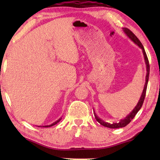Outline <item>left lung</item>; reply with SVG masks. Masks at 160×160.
<instances>
[{"mask_svg":"<svg viewBox=\"0 0 160 160\" xmlns=\"http://www.w3.org/2000/svg\"><path fill=\"white\" fill-rule=\"evenodd\" d=\"M123 30L124 32V33L126 34V36L128 37L131 41L134 43L135 44H136L137 46L141 48L143 56H144V60H145V63L146 65V70H147V73H146V76H145V83L144 85V88H143V91L141 94V96H140V98L139 99L138 102L136 106L132 110L131 112H130L129 114L126 116V117H125L123 119H121L118 122H116V123H108V122H105L104 121H103L102 118H100L97 115V113L94 111V117H95L96 120L98 121V122L101 124V125L104 126L105 127H107V128H123V127H125L126 126L128 125V124L131 122V120L132 118L135 117V116L136 115V113L138 112V111L141 109V107L142 106L143 102H144L145 97V94H146V90H147V86H148V79H149V73H150V65H149V61L147 57V55H146L145 48L143 47V46L142 44V43L140 42V40L138 39L137 37L132 33V32L128 29V28H123Z\"/></svg>","mask_w":160,"mask_h":160,"instance_id":"1","label":"left lung"}]
</instances>
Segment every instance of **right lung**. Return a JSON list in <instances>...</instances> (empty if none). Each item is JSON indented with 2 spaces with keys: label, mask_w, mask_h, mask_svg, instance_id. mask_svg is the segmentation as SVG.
<instances>
[{
  "label": "right lung",
  "mask_w": 160,
  "mask_h": 160,
  "mask_svg": "<svg viewBox=\"0 0 160 160\" xmlns=\"http://www.w3.org/2000/svg\"><path fill=\"white\" fill-rule=\"evenodd\" d=\"M61 118H62V117H61L59 119H58L57 121H55V122H53V123H51V124H50V125H47V126H37L38 127H44V128H48V127H51V126H54V125H56V123H58L59 121H60L61 120Z\"/></svg>",
  "instance_id": "right-lung-1"
}]
</instances>
